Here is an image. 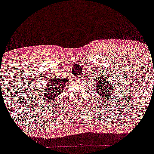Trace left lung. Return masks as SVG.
<instances>
[{"label":"left lung","instance_id":"left-lung-1","mask_svg":"<svg viewBox=\"0 0 154 154\" xmlns=\"http://www.w3.org/2000/svg\"><path fill=\"white\" fill-rule=\"evenodd\" d=\"M95 82H96V86H97L96 91H97V94H99V96H100V97L102 98L106 99V97L108 99V97H110V95H112V93H113L112 84L109 82V80L106 78L104 74L97 76L96 77Z\"/></svg>","mask_w":154,"mask_h":154}]
</instances>
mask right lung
Segmentation results:
<instances>
[{
    "instance_id": "obj_1",
    "label": "right lung",
    "mask_w": 154,
    "mask_h": 154,
    "mask_svg": "<svg viewBox=\"0 0 154 154\" xmlns=\"http://www.w3.org/2000/svg\"><path fill=\"white\" fill-rule=\"evenodd\" d=\"M67 80V78H61L54 76L51 77L47 85L41 90L42 97L45 100H48V101L55 99L56 96H58L63 92L64 85Z\"/></svg>"
}]
</instances>
